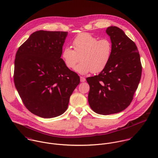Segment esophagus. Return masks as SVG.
I'll use <instances>...</instances> for the list:
<instances>
[{"mask_svg":"<svg viewBox=\"0 0 158 158\" xmlns=\"http://www.w3.org/2000/svg\"><path fill=\"white\" fill-rule=\"evenodd\" d=\"M80 79H81V82H85V78L84 77H82V76H81L80 77Z\"/></svg>","mask_w":158,"mask_h":158,"instance_id":"obj_1","label":"esophagus"}]
</instances>
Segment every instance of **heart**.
Listing matches in <instances>:
<instances>
[{
    "instance_id": "obj_1",
    "label": "heart",
    "mask_w": 158,
    "mask_h": 158,
    "mask_svg": "<svg viewBox=\"0 0 158 158\" xmlns=\"http://www.w3.org/2000/svg\"><path fill=\"white\" fill-rule=\"evenodd\" d=\"M73 45L74 50L69 47H64L61 56L69 68H74L81 59V62L74 69L81 74L102 71L112 55L113 46L110 40L107 39L98 40L89 33L77 35L73 39Z\"/></svg>"
}]
</instances>
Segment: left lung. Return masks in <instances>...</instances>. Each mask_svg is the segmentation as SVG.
I'll return each instance as SVG.
<instances>
[{
	"instance_id": "8db88e82",
	"label": "left lung",
	"mask_w": 158,
	"mask_h": 158,
	"mask_svg": "<svg viewBox=\"0 0 158 158\" xmlns=\"http://www.w3.org/2000/svg\"><path fill=\"white\" fill-rule=\"evenodd\" d=\"M113 46L106 67L86 79L90 85L88 101L97 114L108 115L124 110L131 103L140 82L142 67L137 47L120 28L106 30Z\"/></svg>"
}]
</instances>
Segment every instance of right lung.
<instances>
[{
  "instance_id": "obj_1",
  "label": "right lung",
  "mask_w": 158,
  "mask_h": 158,
  "mask_svg": "<svg viewBox=\"0 0 158 158\" xmlns=\"http://www.w3.org/2000/svg\"><path fill=\"white\" fill-rule=\"evenodd\" d=\"M68 32L40 30L19 47L14 82L27 109L43 118L58 116L67 110L79 76L61 58Z\"/></svg>"
}]
</instances>
